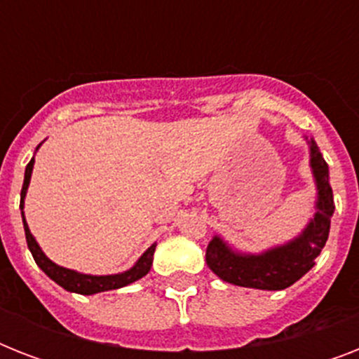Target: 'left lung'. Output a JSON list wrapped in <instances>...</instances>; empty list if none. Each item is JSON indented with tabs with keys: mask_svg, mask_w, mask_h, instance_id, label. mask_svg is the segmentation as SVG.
Masks as SVG:
<instances>
[{
	"mask_svg": "<svg viewBox=\"0 0 359 359\" xmlns=\"http://www.w3.org/2000/svg\"><path fill=\"white\" fill-rule=\"evenodd\" d=\"M304 140L309 147V168L317 190L313 218L294 238L259 253L236 250L219 235H214L207 245L205 261L225 283L259 290H283L315 266V259L328 240L335 205L328 163L313 137L304 135Z\"/></svg>",
	"mask_w": 359,
	"mask_h": 359,
	"instance_id": "1",
	"label": "left lung"
}]
</instances>
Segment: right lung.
Returning <instances> with one entry per match:
<instances>
[{"label": "right lung", "instance_id": "1", "mask_svg": "<svg viewBox=\"0 0 359 359\" xmlns=\"http://www.w3.org/2000/svg\"><path fill=\"white\" fill-rule=\"evenodd\" d=\"M42 145V143H41ZM41 145L36 147L35 152L41 149ZM33 165H35V156L31 158V162L25 165V175H24V186H22V194H20V210H22V222H24V231H25V240H27V248H29L31 255L35 259L36 266L41 268L42 272L46 273L48 278L55 281L59 287H63L69 292H76V294H97V292H104V290H114L126 287V285L134 283L137 279L149 273L152 266V259H154V250H156V242L143 253V255L134 262V266H130L128 270L119 273H108V276H93V273H83L70 270V268L59 266L52 259H48L46 253L41 250V245L35 240V236L31 235L29 225L25 222L24 216V201L27 188L31 182V173H33Z\"/></svg>", "mask_w": 359, "mask_h": 359}]
</instances>
